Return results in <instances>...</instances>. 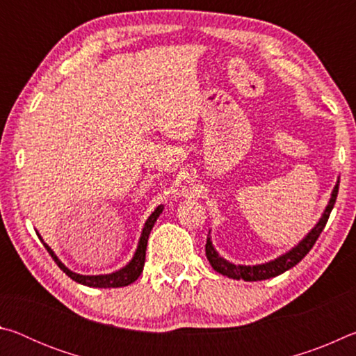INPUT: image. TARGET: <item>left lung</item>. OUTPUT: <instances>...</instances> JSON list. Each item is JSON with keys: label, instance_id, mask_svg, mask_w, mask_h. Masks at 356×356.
I'll use <instances>...</instances> for the list:
<instances>
[{"label": "left lung", "instance_id": "obj_1", "mask_svg": "<svg viewBox=\"0 0 356 356\" xmlns=\"http://www.w3.org/2000/svg\"><path fill=\"white\" fill-rule=\"evenodd\" d=\"M337 190H339V179L336 180L334 188H333V191H331L330 201L327 204V207H325V210H323L321 220L317 221V225L312 227L303 238L300 240L298 245H295L292 250H289L287 252H284V254H281L280 257H276L270 262L256 264V265H236V264L226 261V259L221 257L218 254V251L215 250L212 238H210V231H209L207 243H206V256L209 259L210 265H212V268L215 270V272L221 273L222 276H227V278L243 280V281L270 280V278H275V276L287 272V270H291L301 261V259L308 254L312 246H314L316 240L318 238V236H321V232L323 231L325 225H327L331 210H333V207H334Z\"/></svg>", "mask_w": 356, "mask_h": 356}]
</instances>
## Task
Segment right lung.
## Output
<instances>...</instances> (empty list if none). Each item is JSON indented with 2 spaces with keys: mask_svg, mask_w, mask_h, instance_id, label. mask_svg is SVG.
<instances>
[{
  "mask_svg": "<svg viewBox=\"0 0 356 356\" xmlns=\"http://www.w3.org/2000/svg\"><path fill=\"white\" fill-rule=\"evenodd\" d=\"M161 212H163V206H159L152 213H150V216L146 220V222H144V227L141 231V237H140V240H138L136 251H135L134 257L130 259V262L127 265H124L122 268L116 270V272L106 273V275H80V273L72 272L69 267H65V265L61 262V259H59L55 254V251H53L50 246H48L44 242V238L40 237V234L38 231H35V234H38L40 242L44 243L45 250L50 252L53 261L58 264V267L61 268L70 280H74L75 282H78V284H83V286H88V287H100V289L125 287V286L131 284V282H135L138 278H140V275L143 273L144 261H146V248H147L149 234H150V231H152L155 221H156V218H159Z\"/></svg>",
  "mask_w": 356,
  "mask_h": 356,
  "instance_id": "add662e5",
  "label": "right lung"
}]
</instances>
